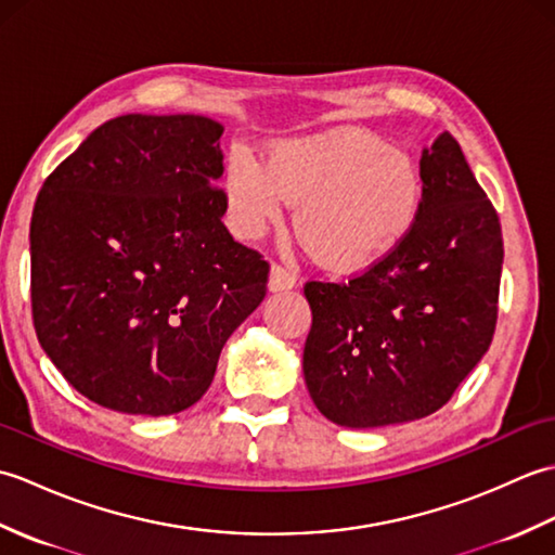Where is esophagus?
<instances>
[{
    "instance_id": "esophagus-1",
    "label": "esophagus",
    "mask_w": 555,
    "mask_h": 555,
    "mask_svg": "<svg viewBox=\"0 0 555 555\" xmlns=\"http://www.w3.org/2000/svg\"><path fill=\"white\" fill-rule=\"evenodd\" d=\"M296 286V274H293L291 269L274 264L269 269V281H267V288L271 293H279V291H291Z\"/></svg>"
}]
</instances>
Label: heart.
Masks as SVG:
<instances>
[{
  "mask_svg": "<svg viewBox=\"0 0 555 555\" xmlns=\"http://www.w3.org/2000/svg\"><path fill=\"white\" fill-rule=\"evenodd\" d=\"M233 229L259 238L298 205L305 247L334 271H362L403 243L417 219L422 179L410 155L360 128L296 138L269 152L267 167L233 155L227 169Z\"/></svg>",
  "mask_w": 555,
  "mask_h": 555,
  "instance_id": "b5f03b06",
  "label": "heart"
}]
</instances>
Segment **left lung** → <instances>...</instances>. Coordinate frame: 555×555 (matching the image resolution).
Masks as SVG:
<instances>
[{
    "label": "left lung",
    "mask_w": 555,
    "mask_h": 555,
    "mask_svg": "<svg viewBox=\"0 0 555 555\" xmlns=\"http://www.w3.org/2000/svg\"><path fill=\"white\" fill-rule=\"evenodd\" d=\"M420 179L417 219L393 253L348 284H305V384L340 427L431 415L491 346L503 267L496 209L451 133L422 150Z\"/></svg>",
    "instance_id": "left-lung-1"
}]
</instances>
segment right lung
<instances>
[{"label": "right lung", "mask_w": 555, "mask_h": 555, "mask_svg": "<svg viewBox=\"0 0 555 555\" xmlns=\"http://www.w3.org/2000/svg\"><path fill=\"white\" fill-rule=\"evenodd\" d=\"M223 126L126 114L47 176L30 221L35 334L64 379L126 415H176L267 296L269 264L221 223Z\"/></svg>", "instance_id": "obj_1"}]
</instances>
